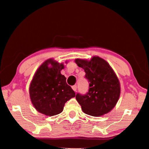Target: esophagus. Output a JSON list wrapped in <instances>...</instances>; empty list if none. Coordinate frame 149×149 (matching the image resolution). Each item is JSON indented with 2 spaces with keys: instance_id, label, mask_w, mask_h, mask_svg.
<instances>
[{
  "instance_id": "esophagus-1",
  "label": "esophagus",
  "mask_w": 149,
  "mask_h": 149,
  "mask_svg": "<svg viewBox=\"0 0 149 149\" xmlns=\"http://www.w3.org/2000/svg\"><path fill=\"white\" fill-rule=\"evenodd\" d=\"M72 88L73 90H74V91H76V89H77V86L75 85V86H72Z\"/></svg>"
}]
</instances>
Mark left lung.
Wrapping results in <instances>:
<instances>
[{"label":"left lung","mask_w":149,"mask_h":149,"mask_svg":"<svg viewBox=\"0 0 149 149\" xmlns=\"http://www.w3.org/2000/svg\"><path fill=\"white\" fill-rule=\"evenodd\" d=\"M75 62L86 72L89 82L86 95L77 93L75 98L86 114L102 116L116 105L121 94L119 80L113 68L104 59L93 56L90 60L77 58Z\"/></svg>","instance_id":"1"}]
</instances>
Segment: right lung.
I'll use <instances>...</instances> for the list:
<instances>
[{"instance_id": "right-lung-1", "label": "right lung", "mask_w": 149, "mask_h": 149, "mask_svg": "<svg viewBox=\"0 0 149 149\" xmlns=\"http://www.w3.org/2000/svg\"><path fill=\"white\" fill-rule=\"evenodd\" d=\"M63 69V63L48 59L38 68L30 82L29 94L32 105L37 111L46 116L62 113L65 103L75 96L61 74Z\"/></svg>"}]
</instances>
